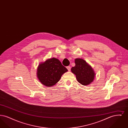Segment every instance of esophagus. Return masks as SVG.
Returning a JSON list of instances; mask_svg holds the SVG:
<instances>
[{
	"label": "esophagus",
	"mask_w": 128,
	"mask_h": 128,
	"mask_svg": "<svg viewBox=\"0 0 128 128\" xmlns=\"http://www.w3.org/2000/svg\"><path fill=\"white\" fill-rule=\"evenodd\" d=\"M67 69L68 70V71H70V69H71V67H70V66H68L67 67Z\"/></svg>",
	"instance_id": "obj_1"
}]
</instances>
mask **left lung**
Wrapping results in <instances>:
<instances>
[{"instance_id":"8db88e82","label":"left lung","mask_w":128,"mask_h":128,"mask_svg":"<svg viewBox=\"0 0 128 128\" xmlns=\"http://www.w3.org/2000/svg\"><path fill=\"white\" fill-rule=\"evenodd\" d=\"M75 66L72 67V72L76 75L78 82L82 85L89 84L94 79L96 73L91 66L82 58L75 60Z\"/></svg>"}]
</instances>
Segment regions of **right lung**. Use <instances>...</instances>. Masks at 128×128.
I'll return each mask as SVG.
<instances>
[{
    "mask_svg": "<svg viewBox=\"0 0 128 128\" xmlns=\"http://www.w3.org/2000/svg\"><path fill=\"white\" fill-rule=\"evenodd\" d=\"M68 72L61 62L54 58L39 64L37 70V76L39 81L46 86L55 85L61 78L63 74Z\"/></svg>",
    "mask_w": 128,
    "mask_h": 128,
    "instance_id": "1",
    "label": "right lung"
}]
</instances>
